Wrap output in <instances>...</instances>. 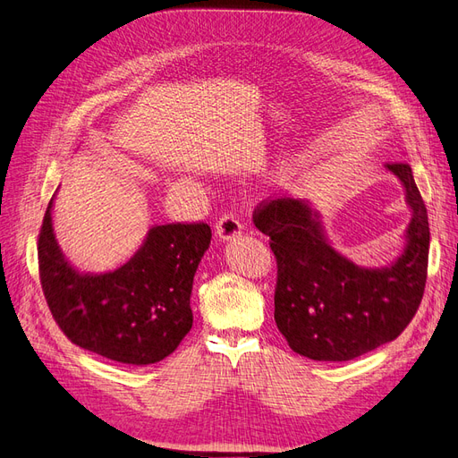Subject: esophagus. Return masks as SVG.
I'll return each mask as SVG.
<instances>
[{
    "instance_id": "34e87169",
    "label": "esophagus",
    "mask_w": 458,
    "mask_h": 458,
    "mask_svg": "<svg viewBox=\"0 0 458 458\" xmlns=\"http://www.w3.org/2000/svg\"><path fill=\"white\" fill-rule=\"evenodd\" d=\"M216 234L219 241L229 242L234 241L242 234V225L237 217L233 216H221L219 221L216 224Z\"/></svg>"
}]
</instances>
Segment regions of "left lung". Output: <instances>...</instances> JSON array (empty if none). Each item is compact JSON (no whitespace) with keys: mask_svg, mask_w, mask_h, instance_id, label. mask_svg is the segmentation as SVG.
<instances>
[{"mask_svg":"<svg viewBox=\"0 0 458 458\" xmlns=\"http://www.w3.org/2000/svg\"><path fill=\"white\" fill-rule=\"evenodd\" d=\"M386 169L411 208L403 250L389 266H358L333 249L321 214L304 199H277L254 212L277 258L276 324L301 356L352 360L397 339L418 310L429 252L426 204L409 164Z\"/></svg>","mask_w":458,"mask_h":458,"instance_id":"8db88e82","label":"left lung"}]
</instances>
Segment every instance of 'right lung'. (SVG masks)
<instances>
[{"mask_svg": "<svg viewBox=\"0 0 458 458\" xmlns=\"http://www.w3.org/2000/svg\"><path fill=\"white\" fill-rule=\"evenodd\" d=\"M54 199L44 216L38 262L42 291L61 331L79 347L121 364L164 360L192 327V283L212 229L154 225L125 264L90 274L61 250Z\"/></svg>", "mask_w": 458, "mask_h": 458, "instance_id": "1", "label": "right lung"}]
</instances>
